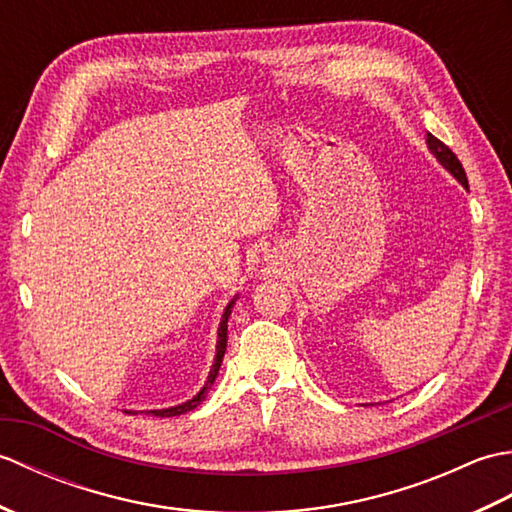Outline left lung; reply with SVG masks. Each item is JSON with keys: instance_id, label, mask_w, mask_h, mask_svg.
<instances>
[{"instance_id": "1", "label": "left lung", "mask_w": 512, "mask_h": 512, "mask_svg": "<svg viewBox=\"0 0 512 512\" xmlns=\"http://www.w3.org/2000/svg\"><path fill=\"white\" fill-rule=\"evenodd\" d=\"M427 145L431 149V154L438 158L440 165L447 169L455 180L462 182V187L469 189V180H466V173H464V167H462V162L458 160V156H455L453 151L442 143V140H438L436 136H431V134H427Z\"/></svg>"}]
</instances>
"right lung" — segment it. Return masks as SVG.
Returning <instances> with one entry per match:
<instances>
[{
	"instance_id": "add662e5",
	"label": "right lung",
	"mask_w": 512,
	"mask_h": 512,
	"mask_svg": "<svg viewBox=\"0 0 512 512\" xmlns=\"http://www.w3.org/2000/svg\"><path fill=\"white\" fill-rule=\"evenodd\" d=\"M237 299V297H235ZM235 299L228 303L226 306V310H224V314H222V321H220V330H217V345H215V361H213V367H211V372H209V378H206V383H204V387L198 391V394H195L191 400H187V402H182V405H176V407H169V409H154V411H147V413H154V416H158V418H171V416H180V413H187V411H191V409H195L200 405V402L206 398V394H209V389H211V385L215 383V378H217V372H220V365H222V358H224V352H226V339H228V317H231V310H233V303H235ZM125 413H134V411H125Z\"/></svg>"
}]
</instances>
